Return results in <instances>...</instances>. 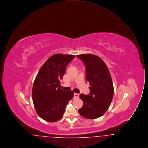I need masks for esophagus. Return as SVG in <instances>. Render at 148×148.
I'll list each match as a JSON object with an SVG mask.
<instances>
[{
	"instance_id": "esophagus-1",
	"label": "esophagus",
	"mask_w": 148,
	"mask_h": 148,
	"mask_svg": "<svg viewBox=\"0 0 148 148\" xmlns=\"http://www.w3.org/2000/svg\"><path fill=\"white\" fill-rule=\"evenodd\" d=\"M79 97V94L77 93L74 94V99H77Z\"/></svg>"
}]
</instances>
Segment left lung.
<instances>
[{
    "label": "left lung",
    "instance_id": "obj_1",
    "mask_svg": "<svg viewBox=\"0 0 148 148\" xmlns=\"http://www.w3.org/2000/svg\"><path fill=\"white\" fill-rule=\"evenodd\" d=\"M84 64L86 80L89 82L90 93L81 94L83 106L79 114L86 119H97L106 113L111 104L114 88L110 72L99 56L90 54L77 56Z\"/></svg>",
    "mask_w": 148,
    "mask_h": 148
}]
</instances>
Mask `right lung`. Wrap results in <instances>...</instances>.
<instances>
[{
	"label": "right lung",
	"mask_w": 148,
	"mask_h": 148,
	"mask_svg": "<svg viewBox=\"0 0 148 148\" xmlns=\"http://www.w3.org/2000/svg\"><path fill=\"white\" fill-rule=\"evenodd\" d=\"M73 55L54 54L43 64L33 86L32 96L35 110L39 116L49 122L60 119L69 101L73 98V91L60 88V80L65 73Z\"/></svg>",
	"instance_id": "1"
}]
</instances>
